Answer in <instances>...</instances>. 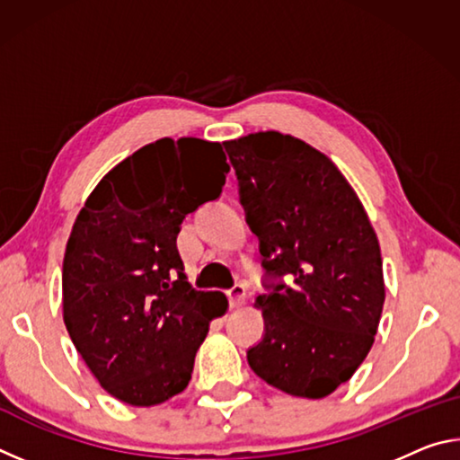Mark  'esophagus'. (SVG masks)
Wrapping results in <instances>:
<instances>
[{"mask_svg": "<svg viewBox=\"0 0 460 460\" xmlns=\"http://www.w3.org/2000/svg\"><path fill=\"white\" fill-rule=\"evenodd\" d=\"M227 298L231 306H241L245 302V286L243 284H235L227 290Z\"/></svg>", "mask_w": 460, "mask_h": 460, "instance_id": "1", "label": "esophagus"}]
</instances>
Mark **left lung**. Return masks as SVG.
Returning <instances> with one entry per match:
<instances>
[{
	"label": "left lung",
	"mask_w": 460,
	"mask_h": 460,
	"mask_svg": "<svg viewBox=\"0 0 460 460\" xmlns=\"http://www.w3.org/2000/svg\"><path fill=\"white\" fill-rule=\"evenodd\" d=\"M239 202L260 239L263 337L247 349L258 377L318 400L367 357L385 286L376 231L339 168L278 131L225 142Z\"/></svg>",
	"instance_id": "obj_1"
}]
</instances>
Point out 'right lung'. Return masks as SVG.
I'll return each instance as SVG.
<instances>
[{
	"label": "right lung",
	"instance_id": "1",
	"mask_svg": "<svg viewBox=\"0 0 460 460\" xmlns=\"http://www.w3.org/2000/svg\"><path fill=\"white\" fill-rule=\"evenodd\" d=\"M221 144L164 137L115 166L84 202L62 263V310L76 351L113 398L155 406L189 385L223 292L194 290L176 237L223 192Z\"/></svg>",
	"mask_w": 460,
	"mask_h": 460
}]
</instances>
